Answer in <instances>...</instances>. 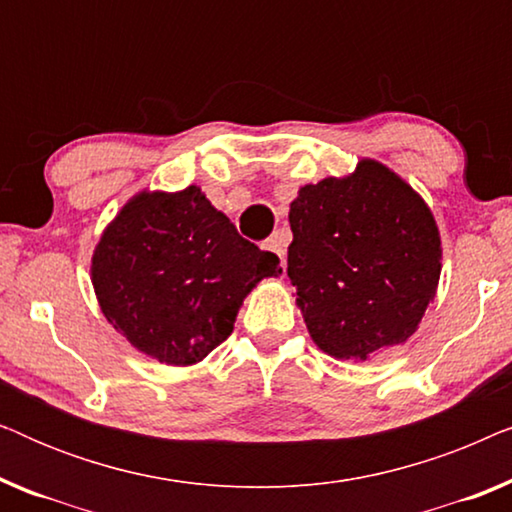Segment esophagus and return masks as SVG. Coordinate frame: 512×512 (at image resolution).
<instances>
[{"label": "esophagus", "instance_id": "34e87169", "mask_svg": "<svg viewBox=\"0 0 512 512\" xmlns=\"http://www.w3.org/2000/svg\"><path fill=\"white\" fill-rule=\"evenodd\" d=\"M284 247H286V235H284V230H277V233L272 235L270 240H265V244H263V249L272 251V254H275L282 263H284V254H286Z\"/></svg>", "mask_w": 512, "mask_h": 512}]
</instances>
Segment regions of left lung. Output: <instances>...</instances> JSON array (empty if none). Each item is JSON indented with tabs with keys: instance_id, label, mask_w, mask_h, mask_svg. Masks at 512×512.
I'll return each mask as SVG.
<instances>
[{
	"instance_id": "obj_1",
	"label": "left lung",
	"mask_w": 512,
	"mask_h": 512,
	"mask_svg": "<svg viewBox=\"0 0 512 512\" xmlns=\"http://www.w3.org/2000/svg\"><path fill=\"white\" fill-rule=\"evenodd\" d=\"M289 279L307 331L333 359L408 342L436 296L443 247L429 205L394 170L361 158L347 177L298 188Z\"/></svg>"
}]
</instances>
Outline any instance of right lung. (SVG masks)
Returning a JSON list of instances; mask_svg holds the SVG:
<instances>
[{
  "mask_svg": "<svg viewBox=\"0 0 512 512\" xmlns=\"http://www.w3.org/2000/svg\"><path fill=\"white\" fill-rule=\"evenodd\" d=\"M277 265L200 186L144 188L102 230L90 279L102 314L137 352L186 368L233 333L244 298L282 275Z\"/></svg>",
  "mask_w": 512,
  "mask_h": 512,
  "instance_id": "add662e5",
  "label": "right lung"
}]
</instances>
